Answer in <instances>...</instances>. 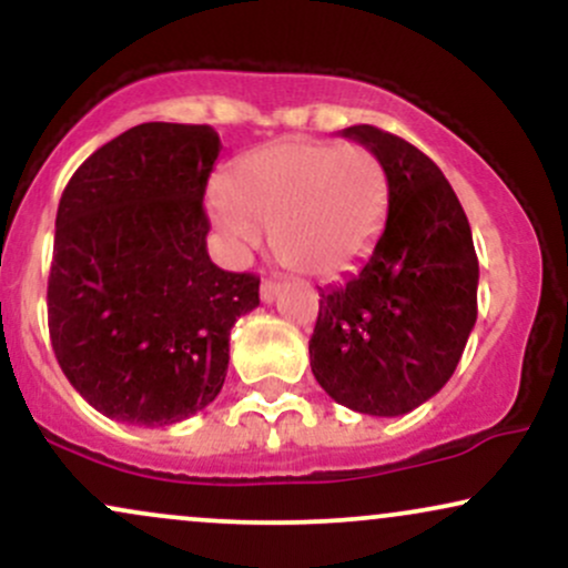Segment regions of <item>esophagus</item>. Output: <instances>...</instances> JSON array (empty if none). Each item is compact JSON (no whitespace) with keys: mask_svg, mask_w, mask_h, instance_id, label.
I'll return each mask as SVG.
<instances>
[{"mask_svg":"<svg viewBox=\"0 0 568 568\" xmlns=\"http://www.w3.org/2000/svg\"><path fill=\"white\" fill-rule=\"evenodd\" d=\"M262 302L264 304H272L277 298V293H280V283H275V280H264L262 283Z\"/></svg>","mask_w":568,"mask_h":568,"instance_id":"34e87169","label":"esophagus"}]
</instances>
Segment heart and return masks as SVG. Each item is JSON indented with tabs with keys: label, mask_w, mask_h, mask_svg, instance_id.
Listing matches in <instances>:
<instances>
[{
	"label": "heart",
	"mask_w": 568,
	"mask_h": 568,
	"mask_svg": "<svg viewBox=\"0 0 568 568\" xmlns=\"http://www.w3.org/2000/svg\"><path fill=\"white\" fill-rule=\"evenodd\" d=\"M389 213V179L374 152L334 141L283 139L247 152L213 202L216 226L237 251L272 232L277 258L312 277L361 266Z\"/></svg>",
	"instance_id": "1"
}]
</instances>
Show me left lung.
<instances>
[{"instance_id": "1", "label": "left lung", "mask_w": 568, "mask_h": 568, "mask_svg": "<svg viewBox=\"0 0 568 568\" xmlns=\"http://www.w3.org/2000/svg\"><path fill=\"white\" fill-rule=\"evenodd\" d=\"M389 179L379 243L357 275L321 288L310 366L336 403L403 416L440 393L478 317V256L452 184L427 154L374 125L342 130Z\"/></svg>"}]
</instances>
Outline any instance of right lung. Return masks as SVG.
Instances as JSON below:
<instances>
[{"label":"right lung","mask_w":568,"mask_h":568,"mask_svg":"<svg viewBox=\"0 0 568 568\" xmlns=\"http://www.w3.org/2000/svg\"><path fill=\"white\" fill-rule=\"evenodd\" d=\"M211 125L143 122L77 168L55 216L48 325L71 387L122 425L171 427L216 400L258 277L207 256Z\"/></svg>","instance_id":"right-lung-1"}]
</instances>
